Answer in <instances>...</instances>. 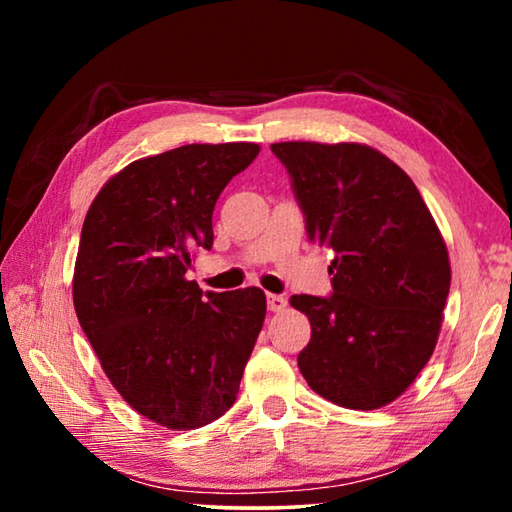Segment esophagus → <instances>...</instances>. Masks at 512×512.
Returning a JSON list of instances; mask_svg holds the SVG:
<instances>
[{
	"mask_svg": "<svg viewBox=\"0 0 512 512\" xmlns=\"http://www.w3.org/2000/svg\"><path fill=\"white\" fill-rule=\"evenodd\" d=\"M266 305H268V309H271V311H282L284 307H287V298L277 296V293H268Z\"/></svg>",
	"mask_w": 512,
	"mask_h": 512,
	"instance_id": "esophagus-1",
	"label": "esophagus"
}]
</instances>
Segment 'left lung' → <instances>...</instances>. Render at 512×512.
<instances>
[{
  "instance_id": "obj_1",
  "label": "left lung",
  "mask_w": 512,
  "mask_h": 512,
  "mask_svg": "<svg viewBox=\"0 0 512 512\" xmlns=\"http://www.w3.org/2000/svg\"><path fill=\"white\" fill-rule=\"evenodd\" d=\"M309 241L332 248V293L291 296L311 323L307 384L345 409H379L427 366L452 282L445 241L418 187L363 144L280 142Z\"/></svg>"
}]
</instances>
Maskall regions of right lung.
<instances>
[{
  "label": "right lung",
  "mask_w": 512,
  "mask_h": 512,
  "mask_svg": "<svg viewBox=\"0 0 512 512\" xmlns=\"http://www.w3.org/2000/svg\"><path fill=\"white\" fill-rule=\"evenodd\" d=\"M259 146L187 144L137 160L103 185L83 221L74 307L119 395L167 429L230 409L264 325L257 287L205 291L187 280L210 250L212 212Z\"/></svg>",
  "instance_id": "add662e5"
}]
</instances>
